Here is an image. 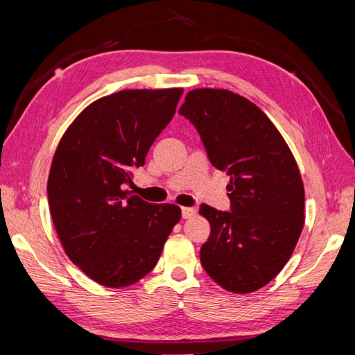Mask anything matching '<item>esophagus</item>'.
Returning <instances> with one entry per match:
<instances>
[{"label":"esophagus","mask_w":355,"mask_h":355,"mask_svg":"<svg viewBox=\"0 0 355 355\" xmlns=\"http://www.w3.org/2000/svg\"><path fill=\"white\" fill-rule=\"evenodd\" d=\"M195 214H197V210L193 207H182V216L184 220H189V218H192Z\"/></svg>","instance_id":"1"}]
</instances>
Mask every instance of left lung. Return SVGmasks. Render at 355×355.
Instances as JSON below:
<instances>
[{
  "label": "left lung",
  "instance_id": "obj_1",
  "mask_svg": "<svg viewBox=\"0 0 355 355\" xmlns=\"http://www.w3.org/2000/svg\"><path fill=\"white\" fill-rule=\"evenodd\" d=\"M178 112L197 128L212 166L230 175V212L200 206L210 223L201 266L224 290H259L288 262L304 227L297 163L271 120L229 89H192Z\"/></svg>",
  "mask_w": 355,
  "mask_h": 355
}]
</instances>
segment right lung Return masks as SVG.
Wrapping results in <instances>:
<instances>
[{"mask_svg": "<svg viewBox=\"0 0 355 355\" xmlns=\"http://www.w3.org/2000/svg\"><path fill=\"white\" fill-rule=\"evenodd\" d=\"M183 88L123 89L93 102L65 131L47 183L53 224L67 256L110 288L137 282L160 258L182 210L130 191Z\"/></svg>", "mask_w": 355, "mask_h": 355, "instance_id": "add662e5", "label": "right lung"}]
</instances>
